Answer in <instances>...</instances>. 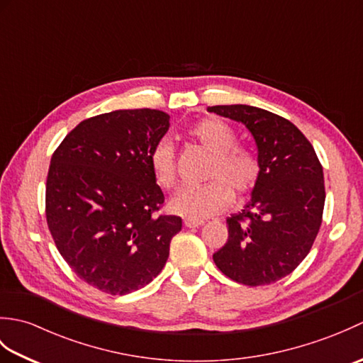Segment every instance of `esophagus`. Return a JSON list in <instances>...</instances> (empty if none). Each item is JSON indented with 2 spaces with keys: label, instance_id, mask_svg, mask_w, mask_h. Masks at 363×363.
<instances>
[{
  "label": "esophagus",
  "instance_id": "34e87169",
  "mask_svg": "<svg viewBox=\"0 0 363 363\" xmlns=\"http://www.w3.org/2000/svg\"><path fill=\"white\" fill-rule=\"evenodd\" d=\"M184 225H186L187 228H199V226H203L204 225V221L203 220H190V218H186L184 220Z\"/></svg>",
  "mask_w": 363,
  "mask_h": 363
}]
</instances>
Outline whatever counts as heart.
<instances>
[{
    "mask_svg": "<svg viewBox=\"0 0 363 363\" xmlns=\"http://www.w3.org/2000/svg\"><path fill=\"white\" fill-rule=\"evenodd\" d=\"M191 140L212 154L206 177L212 179L201 187H186L177 191L169 203L172 211L190 220H204L226 211L234 194L245 196L256 187L260 164L256 154L238 146L234 129L220 118L207 117L189 130ZM150 165L154 179L162 189L176 184L177 168L174 148L168 138L152 146Z\"/></svg>",
    "mask_w": 363,
    "mask_h": 363,
    "instance_id": "b5f03b06",
    "label": "heart"
}]
</instances>
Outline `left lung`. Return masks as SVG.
Returning a JSON list of instances; mask_svg holds the SVG:
<instances>
[{"label": "left lung", "instance_id": "obj_1", "mask_svg": "<svg viewBox=\"0 0 363 363\" xmlns=\"http://www.w3.org/2000/svg\"><path fill=\"white\" fill-rule=\"evenodd\" d=\"M207 111L248 128L260 164L251 201L226 220L228 242L213 262L235 282L273 284L304 260L317 238L326 198L323 167L304 134L279 115L246 104Z\"/></svg>", "mask_w": 363, "mask_h": 363}]
</instances>
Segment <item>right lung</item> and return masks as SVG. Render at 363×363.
I'll return each instance as SVG.
<instances>
[{
  "instance_id": "obj_1",
  "label": "right lung",
  "mask_w": 363,
  "mask_h": 363,
  "mask_svg": "<svg viewBox=\"0 0 363 363\" xmlns=\"http://www.w3.org/2000/svg\"><path fill=\"white\" fill-rule=\"evenodd\" d=\"M169 128L156 109H125L81 121L57 146L46 177V223L60 256L82 281L126 295L156 277L182 228L160 215L164 194L150 152Z\"/></svg>"
}]
</instances>
